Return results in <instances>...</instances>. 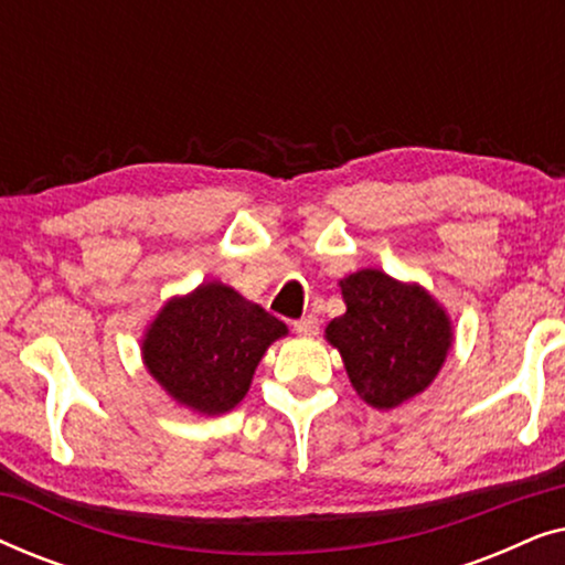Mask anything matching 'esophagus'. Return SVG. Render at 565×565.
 Wrapping results in <instances>:
<instances>
[{
    "label": "esophagus",
    "mask_w": 565,
    "mask_h": 565,
    "mask_svg": "<svg viewBox=\"0 0 565 565\" xmlns=\"http://www.w3.org/2000/svg\"><path fill=\"white\" fill-rule=\"evenodd\" d=\"M292 329L303 337H313L316 331H319V319H316V316H303V319L292 321Z\"/></svg>",
    "instance_id": "obj_1"
}]
</instances>
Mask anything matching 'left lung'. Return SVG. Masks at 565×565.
<instances>
[{
    "label": "left lung",
    "mask_w": 565,
    "mask_h": 565,
    "mask_svg": "<svg viewBox=\"0 0 565 565\" xmlns=\"http://www.w3.org/2000/svg\"><path fill=\"white\" fill-rule=\"evenodd\" d=\"M347 311L327 327L354 391L375 408H393L435 381L452 344L450 321L435 298L381 269L342 282Z\"/></svg>",
    "instance_id": "8db88e82"
}]
</instances>
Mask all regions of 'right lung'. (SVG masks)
Instances as JSON below:
<instances>
[{
    "mask_svg": "<svg viewBox=\"0 0 565 565\" xmlns=\"http://www.w3.org/2000/svg\"><path fill=\"white\" fill-rule=\"evenodd\" d=\"M288 327L221 282L161 308L146 331L143 362L169 396L200 414H223L249 391L267 347Z\"/></svg>",
    "mask_w": 565,
    "mask_h": 565,
    "instance_id": "obj_1",
    "label": "right lung"
}]
</instances>
